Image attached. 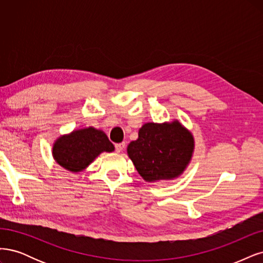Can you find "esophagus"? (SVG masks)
Here are the masks:
<instances>
[{"label": "esophagus", "instance_id": "obj_1", "mask_svg": "<svg viewBox=\"0 0 263 263\" xmlns=\"http://www.w3.org/2000/svg\"><path fill=\"white\" fill-rule=\"evenodd\" d=\"M115 146H116V152H117V153H120V152H122L124 149L125 144L124 143H118V144H116Z\"/></svg>", "mask_w": 263, "mask_h": 263}]
</instances>
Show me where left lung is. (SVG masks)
<instances>
[{"instance_id": "left-lung-1", "label": "left lung", "mask_w": 263, "mask_h": 263, "mask_svg": "<svg viewBox=\"0 0 263 263\" xmlns=\"http://www.w3.org/2000/svg\"><path fill=\"white\" fill-rule=\"evenodd\" d=\"M128 155L138 173L147 182L172 180L189 165L194 152L192 133L178 121L147 122L132 141Z\"/></svg>"}]
</instances>
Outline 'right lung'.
<instances>
[{
  "instance_id": "right-lung-1",
  "label": "right lung",
  "mask_w": 263,
  "mask_h": 263,
  "mask_svg": "<svg viewBox=\"0 0 263 263\" xmlns=\"http://www.w3.org/2000/svg\"><path fill=\"white\" fill-rule=\"evenodd\" d=\"M114 151V144L104 131L88 126L59 137L53 144L52 156L66 171L80 173L103 152Z\"/></svg>"
}]
</instances>
